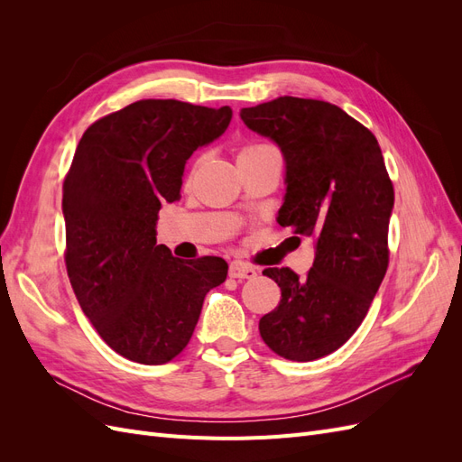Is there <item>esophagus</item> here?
<instances>
[{"instance_id":"obj_1","label":"esophagus","mask_w":462,"mask_h":462,"mask_svg":"<svg viewBox=\"0 0 462 462\" xmlns=\"http://www.w3.org/2000/svg\"><path fill=\"white\" fill-rule=\"evenodd\" d=\"M229 275L235 279H254L258 275V272L254 268H250V265H245L241 262H233L229 265Z\"/></svg>"}]
</instances>
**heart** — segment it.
Here are the masks:
<instances>
[{"label": "heart", "mask_w": 462, "mask_h": 462, "mask_svg": "<svg viewBox=\"0 0 462 462\" xmlns=\"http://www.w3.org/2000/svg\"><path fill=\"white\" fill-rule=\"evenodd\" d=\"M262 148H268V146H250V148H245L243 152H254V150H262Z\"/></svg>", "instance_id": "1"}]
</instances>
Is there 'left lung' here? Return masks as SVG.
I'll return each instance as SVG.
<instances>
[{"label":"left lung","mask_w":462,"mask_h":462,"mask_svg":"<svg viewBox=\"0 0 462 462\" xmlns=\"http://www.w3.org/2000/svg\"><path fill=\"white\" fill-rule=\"evenodd\" d=\"M241 119L283 153L277 223L314 241L304 279L289 268L263 270L282 300L260 319V335L279 356L316 360L358 329L383 282L393 185L375 136L337 106L282 96L245 107Z\"/></svg>","instance_id":"1"}]
</instances>
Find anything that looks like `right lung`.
Returning <instances> with one entry per match:
<instances>
[{
	"instance_id": "1",
	"label": "right lung",
	"mask_w": 462,
	"mask_h": 462,
	"mask_svg": "<svg viewBox=\"0 0 462 462\" xmlns=\"http://www.w3.org/2000/svg\"><path fill=\"white\" fill-rule=\"evenodd\" d=\"M229 106L141 100L87 129L63 183L65 263L82 312L121 356L165 365L192 337L227 262L179 260L156 243L162 204L180 197L194 150L227 131Z\"/></svg>"
}]
</instances>
